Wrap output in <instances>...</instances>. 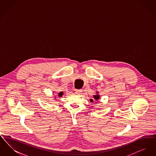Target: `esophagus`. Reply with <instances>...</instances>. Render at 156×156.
<instances>
[{
	"label": "esophagus",
	"instance_id": "esophagus-1",
	"mask_svg": "<svg viewBox=\"0 0 156 156\" xmlns=\"http://www.w3.org/2000/svg\"><path fill=\"white\" fill-rule=\"evenodd\" d=\"M75 91L76 94H80L82 92V89H75Z\"/></svg>",
	"mask_w": 156,
	"mask_h": 156
}]
</instances>
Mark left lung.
Listing matches in <instances>:
<instances>
[{
  "mask_svg": "<svg viewBox=\"0 0 156 156\" xmlns=\"http://www.w3.org/2000/svg\"><path fill=\"white\" fill-rule=\"evenodd\" d=\"M100 95H99V92L97 91L96 92V94L93 95V98L94 99H90V102H96L97 103V101L100 99Z\"/></svg>",
  "mask_w": 156,
  "mask_h": 156,
  "instance_id": "obj_1",
  "label": "left lung"
}]
</instances>
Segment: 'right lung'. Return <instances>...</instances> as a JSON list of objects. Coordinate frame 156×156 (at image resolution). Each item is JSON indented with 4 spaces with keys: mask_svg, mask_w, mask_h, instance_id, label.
I'll list each match as a JSON object with an SVG mask.
<instances>
[{
    "mask_svg": "<svg viewBox=\"0 0 156 156\" xmlns=\"http://www.w3.org/2000/svg\"><path fill=\"white\" fill-rule=\"evenodd\" d=\"M63 94H64V92H59V94H58V97H59V98H61V97H62V95H63Z\"/></svg>",
    "mask_w": 156,
    "mask_h": 156,
    "instance_id": "right-lung-1",
    "label": "right lung"
}]
</instances>
